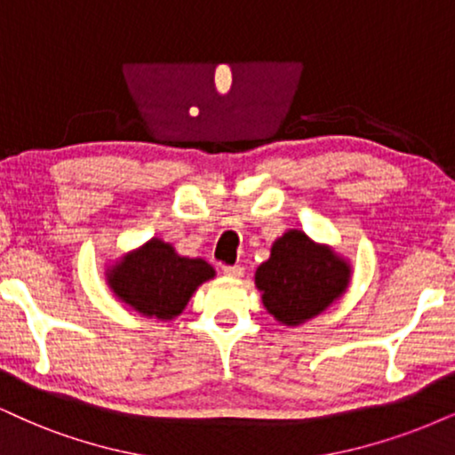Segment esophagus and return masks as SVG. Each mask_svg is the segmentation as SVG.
<instances>
[{"label": "esophagus", "instance_id": "esophagus-1", "mask_svg": "<svg viewBox=\"0 0 455 455\" xmlns=\"http://www.w3.org/2000/svg\"><path fill=\"white\" fill-rule=\"evenodd\" d=\"M223 274L229 278H240L244 274V267L240 266H223Z\"/></svg>", "mask_w": 455, "mask_h": 455}]
</instances>
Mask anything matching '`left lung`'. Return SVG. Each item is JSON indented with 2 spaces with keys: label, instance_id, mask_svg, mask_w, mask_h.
Returning <instances> with one entry per match:
<instances>
[{
  "label": "left lung",
  "instance_id": "8db88e82",
  "mask_svg": "<svg viewBox=\"0 0 455 455\" xmlns=\"http://www.w3.org/2000/svg\"><path fill=\"white\" fill-rule=\"evenodd\" d=\"M350 280V259L301 229H287L274 240L270 259L255 272L263 307L284 327H299L323 314L346 293Z\"/></svg>",
  "mask_w": 455,
  "mask_h": 455
}]
</instances>
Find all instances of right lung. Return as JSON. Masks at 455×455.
<instances>
[{
    "label": "right lung",
    "instance_id": "1",
    "mask_svg": "<svg viewBox=\"0 0 455 455\" xmlns=\"http://www.w3.org/2000/svg\"><path fill=\"white\" fill-rule=\"evenodd\" d=\"M211 278H215L211 263L179 255L175 246L158 236L105 266L111 293L141 316L162 323L177 318L200 284Z\"/></svg>",
    "mask_w": 455,
    "mask_h": 455
}]
</instances>
